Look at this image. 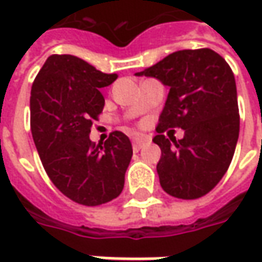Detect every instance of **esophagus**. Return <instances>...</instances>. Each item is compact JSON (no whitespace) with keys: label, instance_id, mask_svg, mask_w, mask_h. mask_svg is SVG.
I'll list each match as a JSON object with an SVG mask.
<instances>
[{"label":"esophagus","instance_id":"esophagus-1","mask_svg":"<svg viewBox=\"0 0 262 262\" xmlns=\"http://www.w3.org/2000/svg\"><path fill=\"white\" fill-rule=\"evenodd\" d=\"M147 141H148V138L146 136H137L133 138V147L136 148V150H140L141 147L146 144Z\"/></svg>","mask_w":262,"mask_h":262}]
</instances>
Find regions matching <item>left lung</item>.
<instances>
[{
    "label": "left lung",
    "instance_id": "obj_1",
    "mask_svg": "<svg viewBox=\"0 0 262 262\" xmlns=\"http://www.w3.org/2000/svg\"><path fill=\"white\" fill-rule=\"evenodd\" d=\"M138 77H153L169 87L153 141L162 150L157 163L160 185L169 195L195 200L226 173L239 137L235 76L225 58L204 49L169 54ZM182 127L184 138L163 131Z\"/></svg>",
    "mask_w": 262,
    "mask_h": 262
}]
</instances>
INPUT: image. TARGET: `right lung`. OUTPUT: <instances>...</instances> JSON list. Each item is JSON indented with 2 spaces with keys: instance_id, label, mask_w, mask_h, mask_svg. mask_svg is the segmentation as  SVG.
<instances>
[{
  "instance_id": "obj_1",
  "label": "right lung",
  "mask_w": 262,
  "mask_h": 262,
  "mask_svg": "<svg viewBox=\"0 0 262 262\" xmlns=\"http://www.w3.org/2000/svg\"><path fill=\"white\" fill-rule=\"evenodd\" d=\"M116 78L74 55H51L30 92V128L42 165L54 185L83 206L119 195L133 157L131 141L121 131L103 146L89 137L105 106L99 90Z\"/></svg>"
}]
</instances>
